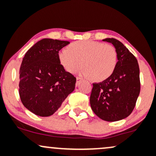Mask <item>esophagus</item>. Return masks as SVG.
Listing matches in <instances>:
<instances>
[{
  "instance_id": "34e87169",
  "label": "esophagus",
  "mask_w": 156,
  "mask_h": 156,
  "mask_svg": "<svg viewBox=\"0 0 156 156\" xmlns=\"http://www.w3.org/2000/svg\"><path fill=\"white\" fill-rule=\"evenodd\" d=\"M76 80H77V81H76V85L78 86V84H79L80 82L82 81V79L80 78H76Z\"/></svg>"
}]
</instances>
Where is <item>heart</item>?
Segmentation results:
<instances>
[{"instance_id": "obj_1", "label": "heart", "mask_w": 156, "mask_h": 156, "mask_svg": "<svg viewBox=\"0 0 156 156\" xmlns=\"http://www.w3.org/2000/svg\"><path fill=\"white\" fill-rule=\"evenodd\" d=\"M58 58L68 73H75L83 63L84 67L80 69V76L101 81L114 72L117 64V52L110 44L82 40L61 50Z\"/></svg>"}]
</instances>
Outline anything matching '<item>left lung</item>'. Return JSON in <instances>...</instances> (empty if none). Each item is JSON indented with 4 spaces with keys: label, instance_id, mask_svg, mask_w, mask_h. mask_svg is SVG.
<instances>
[{
    "label": "left lung",
    "instance_id": "1",
    "mask_svg": "<svg viewBox=\"0 0 156 156\" xmlns=\"http://www.w3.org/2000/svg\"><path fill=\"white\" fill-rule=\"evenodd\" d=\"M103 41L115 48L117 62L107 79L93 83L91 108L103 120L119 121L131 114L140 92L139 64L136 57L119 40L106 38Z\"/></svg>",
    "mask_w": 156,
    "mask_h": 156
}]
</instances>
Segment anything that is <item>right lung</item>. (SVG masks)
Masks as SVG:
<instances>
[{
  "label": "right lung",
  "instance_id": "obj_1",
  "mask_svg": "<svg viewBox=\"0 0 156 156\" xmlns=\"http://www.w3.org/2000/svg\"><path fill=\"white\" fill-rule=\"evenodd\" d=\"M69 43L42 39L23 57L20 68L19 94L23 105L36 115H53L74 91L76 78L66 72L58 58V51Z\"/></svg>",
  "mask_w": 156,
  "mask_h": 156
}]
</instances>
